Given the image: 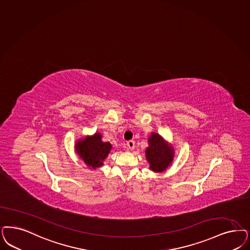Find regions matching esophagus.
Masks as SVG:
<instances>
[{
    "label": "esophagus",
    "mask_w": 250,
    "mask_h": 250,
    "mask_svg": "<svg viewBox=\"0 0 250 250\" xmlns=\"http://www.w3.org/2000/svg\"><path fill=\"white\" fill-rule=\"evenodd\" d=\"M126 147H127V149L133 150V149L135 148V141H134V140H129V141L126 143Z\"/></svg>",
    "instance_id": "esophagus-1"
}]
</instances>
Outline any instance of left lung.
Returning a JSON list of instances; mask_svg holds the SVG:
<instances>
[{"label": "left lung", "mask_w": 250, "mask_h": 250, "mask_svg": "<svg viewBox=\"0 0 250 250\" xmlns=\"http://www.w3.org/2000/svg\"><path fill=\"white\" fill-rule=\"evenodd\" d=\"M149 146L146 148V157L150 164V168L154 172H163L170 164L173 158V149L165 143L162 137L152 133L148 138Z\"/></svg>", "instance_id": "left-lung-1"}]
</instances>
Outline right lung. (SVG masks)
Segmentation results:
<instances>
[{"label": "right lung", "mask_w": 250, "mask_h": 250, "mask_svg": "<svg viewBox=\"0 0 250 250\" xmlns=\"http://www.w3.org/2000/svg\"><path fill=\"white\" fill-rule=\"evenodd\" d=\"M76 148L85 164L95 169L104 164L103 162L109 154L112 145L109 142L102 141L101 134L96 133L93 137L78 141Z\"/></svg>", "instance_id": "add662e5"}]
</instances>
